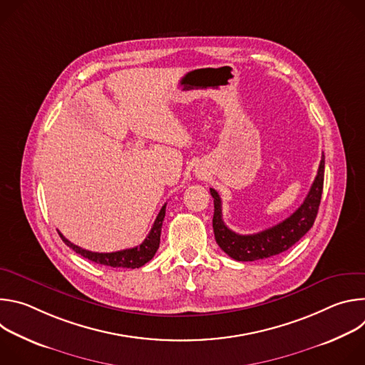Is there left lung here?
<instances>
[{
	"mask_svg": "<svg viewBox=\"0 0 365 365\" xmlns=\"http://www.w3.org/2000/svg\"><path fill=\"white\" fill-rule=\"evenodd\" d=\"M325 155L319 163L318 175L310 186L307 196L297 210L283 222L262 232L241 235L231 231L222 220V202L215 189H210L214 197V234L217 244L237 262H255L277 255L294 245L314 225L321 205L324 189Z\"/></svg>",
	"mask_w": 365,
	"mask_h": 365,
	"instance_id": "8db88e82",
	"label": "left lung"
}]
</instances>
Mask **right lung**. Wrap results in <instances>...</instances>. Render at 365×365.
I'll return each mask as SVG.
<instances>
[{
	"mask_svg": "<svg viewBox=\"0 0 365 365\" xmlns=\"http://www.w3.org/2000/svg\"><path fill=\"white\" fill-rule=\"evenodd\" d=\"M165 215H166V203L163 205L158 218H155L147 238L140 245H137L134 248L115 251V252H93L89 250H83V248L72 244L69 240H66L59 231L58 232L68 247H71L75 252L81 254L82 257L91 259V262H93L96 264L108 266V267L138 269V267L144 266L147 262H150L160 245V234H162V225H163Z\"/></svg>",
	"mask_w": 365,
	"mask_h": 365,
	"instance_id": "1",
	"label": "right lung"
}]
</instances>
